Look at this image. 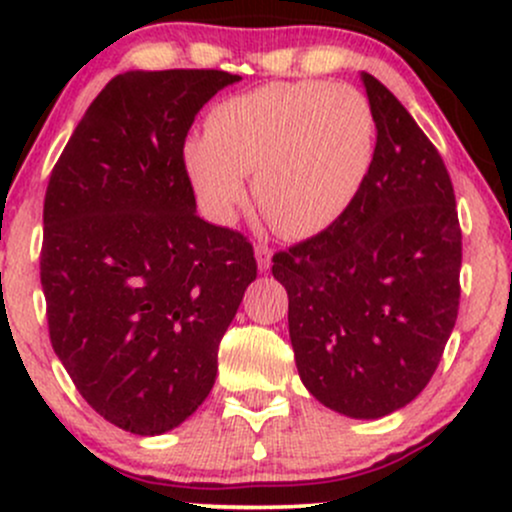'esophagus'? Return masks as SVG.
Segmentation results:
<instances>
[{
	"instance_id": "34e87169",
	"label": "esophagus",
	"mask_w": 512,
	"mask_h": 512,
	"mask_svg": "<svg viewBox=\"0 0 512 512\" xmlns=\"http://www.w3.org/2000/svg\"><path fill=\"white\" fill-rule=\"evenodd\" d=\"M255 260H257V267H260V272H267V269L272 267V248H267V245H257Z\"/></svg>"
}]
</instances>
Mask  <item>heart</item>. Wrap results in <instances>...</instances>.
Wrapping results in <instances>:
<instances>
[{
  "label": "heart",
  "mask_w": 512,
  "mask_h": 512,
  "mask_svg": "<svg viewBox=\"0 0 512 512\" xmlns=\"http://www.w3.org/2000/svg\"><path fill=\"white\" fill-rule=\"evenodd\" d=\"M378 142L354 86L281 81L226 98L182 142V168L214 221L231 223L252 178L257 209L281 236L330 231L366 187Z\"/></svg>",
  "instance_id": "1"
}]
</instances>
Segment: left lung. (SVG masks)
<instances>
[{
    "label": "left lung",
    "mask_w": 512,
    "mask_h": 512,
    "mask_svg": "<svg viewBox=\"0 0 512 512\" xmlns=\"http://www.w3.org/2000/svg\"><path fill=\"white\" fill-rule=\"evenodd\" d=\"M368 182L330 231L276 252L303 385L351 419L407 407L436 373L460 305L462 233L436 146L375 76Z\"/></svg>",
    "instance_id": "1"
}]
</instances>
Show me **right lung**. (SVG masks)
I'll return each mask as SVG.
<instances>
[{
    "instance_id": "obj_1",
    "label": "right lung",
    "mask_w": 512,
    "mask_h": 512,
    "mask_svg": "<svg viewBox=\"0 0 512 512\" xmlns=\"http://www.w3.org/2000/svg\"><path fill=\"white\" fill-rule=\"evenodd\" d=\"M240 81L219 69L117 74L52 168L40 284L50 342L105 421L161 436L195 414L255 281L252 245L199 219L182 142Z\"/></svg>"
}]
</instances>
